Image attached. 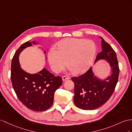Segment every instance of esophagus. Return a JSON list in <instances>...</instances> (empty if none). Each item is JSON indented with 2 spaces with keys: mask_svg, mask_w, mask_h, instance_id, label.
<instances>
[{
  "mask_svg": "<svg viewBox=\"0 0 132 132\" xmlns=\"http://www.w3.org/2000/svg\"><path fill=\"white\" fill-rule=\"evenodd\" d=\"M70 78L69 77H67V76H63L62 77V79L63 81H65L67 79H69Z\"/></svg>",
  "mask_w": 132,
  "mask_h": 132,
  "instance_id": "obj_1",
  "label": "esophagus"
}]
</instances>
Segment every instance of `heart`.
Here are the masks:
<instances>
[{
  "label": "heart",
  "instance_id": "1",
  "mask_svg": "<svg viewBox=\"0 0 132 132\" xmlns=\"http://www.w3.org/2000/svg\"><path fill=\"white\" fill-rule=\"evenodd\" d=\"M55 50L49 51L47 59L51 70L59 73L67 65L77 74L86 72L92 65L96 52L95 44L84 38H66L59 41Z\"/></svg>",
  "mask_w": 132,
  "mask_h": 132
}]
</instances>
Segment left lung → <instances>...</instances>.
I'll return each mask as SVG.
<instances>
[{
	"label": "left lung",
	"instance_id": "1",
	"mask_svg": "<svg viewBox=\"0 0 132 132\" xmlns=\"http://www.w3.org/2000/svg\"><path fill=\"white\" fill-rule=\"evenodd\" d=\"M102 51L95 61L104 59L110 64L111 75L104 80L94 75L91 67L85 73L79 77H73L75 83L74 102L82 110H91L106 103L115 90L118 81L119 68L117 54L111 46L101 37Z\"/></svg>",
	"mask_w": 132,
	"mask_h": 132
}]
</instances>
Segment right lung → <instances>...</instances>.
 I'll return each instance as SVG.
<instances>
[{
  "label": "right lung",
  "instance_id": "1",
  "mask_svg": "<svg viewBox=\"0 0 132 132\" xmlns=\"http://www.w3.org/2000/svg\"><path fill=\"white\" fill-rule=\"evenodd\" d=\"M32 44H37L35 41L26 42L15 51L11 63V78L13 88L22 103L32 110L43 111L53 105L54 93L62 85V78L54 76L46 68L36 74L27 73L21 68L19 55Z\"/></svg>",
  "mask_w": 132,
  "mask_h": 132
}]
</instances>
